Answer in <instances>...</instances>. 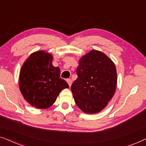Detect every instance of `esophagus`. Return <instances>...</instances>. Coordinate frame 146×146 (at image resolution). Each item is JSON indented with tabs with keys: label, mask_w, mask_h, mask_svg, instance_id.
<instances>
[{
	"label": "esophagus",
	"mask_w": 146,
	"mask_h": 146,
	"mask_svg": "<svg viewBox=\"0 0 146 146\" xmlns=\"http://www.w3.org/2000/svg\"><path fill=\"white\" fill-rule=\"evenodd\" d=\"M66 82H68V84L69 86H71L72 83V80L71 79H67L66 80Z\"/></svg>",
	"instance_id": "34e87169"
}]
</instances>
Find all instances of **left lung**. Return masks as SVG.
<instances>
[{
  "mask_svg": "<svg viewBox=\"0 0 146 146\" xmlns=\"http://www.w3.org/2000/svg\"><path fill=\"white\" fill-rule=\"evenodd\" d=\"M76 73L77 79L71 86L76 104L85 113L99 112L115 93L114 64L102 52L94 50L80 59Z\"/></svg>",
  "mask_w": 146,
  "mask_h": 146,
  "instance_id": "obj_1",
  "label": "left lung"
}]
</instances>
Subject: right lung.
I'll use <instances>...</instances> for the list:
<instances>
[{"mask_svg": "<svg viewBox=\"0 0 146 146\" xmlns=\"http://www.w3.org/2000/svg\"><path fill=\"white\" fill-rule=\"evenodd\" d=\"M52 56L43 51L32 54L21 68L19 88L24 98L39 109L50 107L59 93L69 86L53 66Z\"/></svg>", "mask_w": 146, "mask_h": 146, "instance_id": "1", "label": "right lung"}]
</instances>
